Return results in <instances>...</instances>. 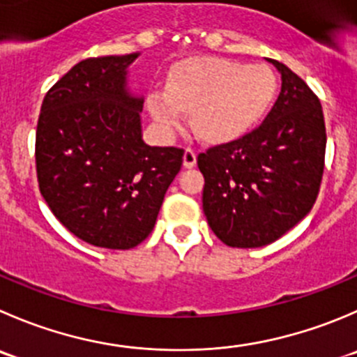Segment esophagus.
Masks as SVG:
<instances>
[{
  "label": "esophagus",
  "mask_w": 357,
  "mask_h": 357,
  "mask_svg": "<svg viewBox=\"0 0 357 357\" xmlns=\"http://www.w3.org/2000/svg\"><path fill=\"white\" fill-rule=\"evenodd\" d=\"M195 164H197V153L192 150V148H186L185 155H183V165H185L186 169H192L195 167Z\"/></svg>",
  "instance_id": "1"
}]
</instances>
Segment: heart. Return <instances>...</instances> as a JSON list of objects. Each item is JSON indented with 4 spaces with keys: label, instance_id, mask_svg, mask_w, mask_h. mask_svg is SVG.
Here are the masks:
<instances>
[{
    "label": "heart",
    "instance_id": "obj_1",
    "mask_svg": "<svg viewBox=\"0 0 357 357\" xmlns=\"http://www.w3.org/2000/svg\"><path fill=\"white\" fill-rule=\"evenodd\" d=\"M278 89L274 71L263 64L197 57L176 64L167 92H151L148 108L162 130L172 132L192 115L197 136L223 143L251 129L271 106Z\"/></svg>",
    "mask_w": 357,
    "mask_h": 357
}]
</instances>
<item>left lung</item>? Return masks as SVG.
I'll use <instances>...</instances> for the list:
<instances>
[{
	"label": "left lung",
	"instance_id": "8db88e82",
	"mask_svg": "<svg viewBox=\"0 0 357 357\" xmlns=\"http://www.w3.org/2000/svg\"><path fill=\"white\" fill-rule=\"evenodd\" d=\"M281 73V92L251 132L197 157L211 230L230 248L278 241L310 213L324 171L326 127L321 102L298 75Z\"/></svg>",
	"mask_w": 357,
	"mask_h": 357
}]
</instances>
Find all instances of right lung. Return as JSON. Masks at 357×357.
Returning <instances> with one entry per match:
<instances>
[{
	"mask_svg": "<svg viewBox=\"0 0 357 357\" xmlns=\"http://www.w3.org/2000/svg\"><path fill=\"white\" fill-rule=\"evenodd\" d=\"M139 54L91 57L73 66L41 105L36 176L54 216L86 244L130 249L151 234L183 148L148 146L143 99L127 91Z\"/></svg>",
	"mask_w": 357,
	"mask_h": 357,
	"instance_id": "1",
	"label": "right lung"
}]
</instances>
